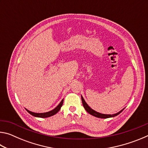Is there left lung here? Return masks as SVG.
I'll use <instances>...</instances> for the list:
<instances>
[{"mask_svg": "<svg viewBox=\"0 0 148 148\" xmlns=\"http://www.w3.org/2000/svg\"><path fill=\"white\" fill-rule=\"evenodd\" d=\"M82 104H83V106L84 107V108L86 109V111L88 112L89 114L92 115V116H94L97 117H99V118H109V117H115V116H117L118 114H119L123 111V110H122L119 112H118V113L115 114H113V115L102 114H101V113H99V112H97L96 111H95V110H93L92 109H91V108H90L88 106V105H87V104L86 103V101H85V100L84 99L83 97H82Z\"/></svg>", "mask_w": 148, "mask_h": 148, "instance_id": "obj_1", "label": "left lung"}]
</instances>
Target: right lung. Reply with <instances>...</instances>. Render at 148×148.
I'll list each match as a JSON object with an SVG mask.
<instances>
[{
	"label": "right lung",
	"mask_w": 148,
	"mask_h": 148,
	"mask_svg": "<svg viewBox=\"0 0 148 148\" xmlns=\"http://www.w3.org/2000/svg\"><path fill=\"white\" fill-rule=\"evenodd\" d=\"M62 104H63V99L62 100L61 102H60L59 104L56 108L53 109V110H51V111H49L48 112H46V113H34V112L29 111V110L27 109H26V110L29 112L30 114H31L32 116H33L34 117H42V118L43 117V118H45V117H50L51 116H53V115L57 114V112L59 111L60 109H61V107L62 106Z\"/></svg>",
	"instance_id": "add662e5"
}]
</instances>
